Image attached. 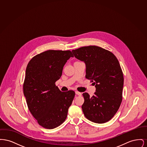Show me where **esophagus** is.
Masks as SVG:
<instances>
[{
    "label": "esophagus",
    "instance_id": "1",
    "mask_svg": "<svg viewBox=\"0 0 147 147\" xmlns=\"http://www.w3.org/2000/svg\"><path fill=\"white\" fill-rule=\"evenodd\" d=\"M76 94L78 95H79V96H81L82 95V93L80 92H79V91H76Z\"/></svg>",
    "mask_w": 147,
    "mask_h": 147
}]
</instances>
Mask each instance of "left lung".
<instances>
[{"mask_svg": "<svg viewBox=\"0 0 147 147\" xmlns=\"http://www.w3.org/2000/svg\"><path fill=\"white\" fill-rule=\"evenodd\" d=\"M75 57L86 64V79L95 85L92 97L84 92L82 108L86 118L104 123L117 112L122 100L123 75L119 61L111 52L96 46L73 50Z\"/></svg>", "mask_w": 147, "mask_h": 147, "instance_id": "left-lung-1", "label": "left lung"}]
</instances>
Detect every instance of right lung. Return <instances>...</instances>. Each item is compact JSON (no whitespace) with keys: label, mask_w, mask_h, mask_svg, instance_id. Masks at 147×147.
I'll use <instances>...</instances> for the list:
<instances>
[{"label":"right lung","mask_w":147,"mask_h":147,"mask_svg":"<svg viewBox=\"0 0 147 147\" xmlns=\"http://www.w3.org/2000/svg\"><path fill=\"white\" fill-rule=\"evenodd\" d=\"M73 57L69 50H48L32 57L27 65L24 94L29 111L45 128L60 126L67 117L75 92H62L55 83L67 60Z\"/></svg>","instance_id":"right-lung-1"}]
</instances>
